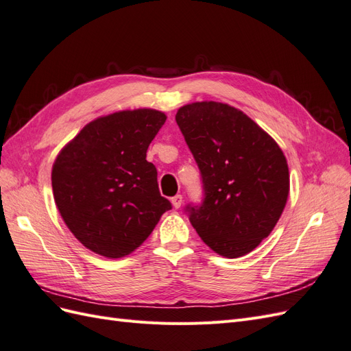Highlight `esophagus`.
I'll list each match as a JSON object with an SVG mask.
<instances>
[{"instance_id": "1", "label": "esophagus", "mask_w": 351, "mask_h": 351, "mask_svg": "<svg viewBox=\"0 0 351 351\" xmlns=\"http://www.w3.org/2000/svg\"><path fill=\"white\" fill-rule=\"evenodd\" d=\"M171 204H173V206H174L176 209H178L180 206H182V204H183V196H182V195H176V196L171 199Z\"/></svg>"}]
</instances>
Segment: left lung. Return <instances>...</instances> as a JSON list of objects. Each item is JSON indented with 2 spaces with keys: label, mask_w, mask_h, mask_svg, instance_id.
Segmentation results:
<instances>
[{
  "label": "left lung",
  "mask_w": 351,
  "mask_h": 351,
  "mask_svg": "<svg viewBox=\"0 0 351 351\" xmlns=\"http://www.w3.org/2000/svg\"><path fill=\"white\" fill-rule=\"evenodd\" d=\"M176 121L204 178L205 202L189 206L205 244L236 259L267 239L290 193L289 164L278 143L249 115L228 104L192 102Z\"/></svg>",
  "instance_id": "left-lung-1"
}]
</instances>
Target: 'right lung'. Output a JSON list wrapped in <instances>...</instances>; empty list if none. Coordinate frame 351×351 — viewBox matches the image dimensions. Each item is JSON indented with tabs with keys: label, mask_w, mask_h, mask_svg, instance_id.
Instances as JSON below:
<instances>
[{
	"label": "right lung",
	"mask_w": 351,
	"mask_h": 351,
	"mask_svg": "<svg viewBox=\"0 0 351 351\" xmlns=\"http://www.w3.org/2000/svg\"><path fill=\"white\" fill-rule=\"evenodd\" d=\"M167 115L123 110L88 123L58 152L52 193L67 228L84 247L120 259L142 246L171 204L161 196L146 151Z\"/></svg>",
	"instance_id": "obj_1"
}]
</instances>
